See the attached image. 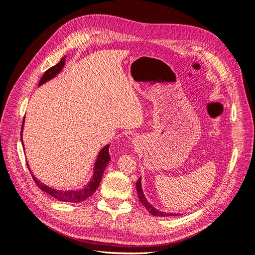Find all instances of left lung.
Returning <instances> with one entry per match:
<instances>
[{"label": "left lung", "mask_w": 255, "mask_h": 255, "mask_svg": "<svg viewBox=\"0 0 255 255\" xmlns=\"http://www.w3.org/2000/svg\"><path fill=\"white\" fill-rule=\"evenodd\" d=\"M136 189H137V194H138V198H139V201L142 203V205L146 208L151 215L153 216H158V217H169V216H179V214H171V213H166V212H160L158 210H156L151 203H149L148 200L145 199L143 191L141 188V177L138 179V181L136 182Z\"/></svg>", "instance_id": "8db88e82"}]
</instances>
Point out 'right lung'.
<instances>
[{
  "mask_svg": "<svg viewBox=\"0 0 255 255\" xmlns=\"http://www.w3.org/2000/svg\"><path fill=\"white\" fill-rule=\"evenodd\" d=\"M65 61H66V56L60 59V61L58 64H56L55 66H53L52 68H50L49 70H47L44 72V74L42 75V78L40 79L39 82V86L42 85L43 83L48 82L49 80L53 79L54 76H56V74H58L60 72L61 69L65 66ZM23 123H24V120H23ZM22 129H23V125H22V128H21V140H22ZM109 148L110 144L105 145L104 148H102V150L99 152V155L97 157V160L95 163V169H94V175H92L90 182L85 186L83 189L80 190H57L51 188L47 185H44L43 183H41L40 181H38L35 175L32 173V170L29 169V166L27 164V168L33 176V180L35 181L36 185L39 187L41 190H43L44 192H47L50 196L54 197L55 199H57L58 201H63V202H71V203H79L84 201V200L88 199L94 192L97 190L98 186L100 185V182H101L103 172L105 170L106 166L109 165L110 160H111V156H110V152H109Z\"/></svg>",
  "mask_w": 255,
  "mask_h": 255,
  "instance_id": "add662e5",
  "label": "right lung"
}]
</instances>
